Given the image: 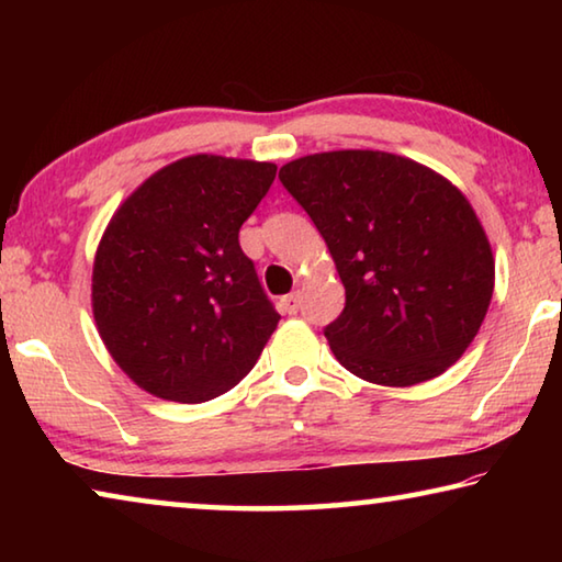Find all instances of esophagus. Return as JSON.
Returning <instances> with one entry per match:
<instances>
[{
    "label": "esophagus",
    "mask_w": 562,
    "mask_h": 562,
    "mask_svg": "<svg viewBox=\"0 0 562 562\" xmlns=\"http://www.w3.org/2000/svg\"><path fill=\"white\" fill-rule=\"evenodd\" d=\"M280 307H282V312H288V315H297V310H300V292H292V294H288V297H282L280 300Z\"/></svg>",
    "instance_id": "34e87169"
}]
</instances>
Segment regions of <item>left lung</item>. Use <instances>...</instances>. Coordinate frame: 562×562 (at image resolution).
<instances>
[{
    "label": "left lung",
    "mask_w": 562,
    "mask_h": 562,
    "mask_svg": "<svg viewBox=\"0 0 562 562\" xmlns=\"http://www.w3.org/2000/svg\"><path fill=\"white\" fill-rule=\"evenodd\" d=\"M337 265L347 304L325 327L364 382L443 374L479 335L496 282L491 243L459 188L412 158L327 150L280 168Z\"/></svg>",
    "instance_id": "1"
}]
</instances>
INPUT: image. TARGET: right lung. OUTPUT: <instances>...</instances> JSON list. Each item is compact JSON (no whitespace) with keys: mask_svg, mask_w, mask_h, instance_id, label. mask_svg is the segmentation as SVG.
<instances>
[{"mask_svg":"<svg viewBox=\"0 0 562 562\" xmlns=\"http://www.w3.org/2000/svg\"><path fill=\"white\" fill-rule=\"evenodd\" d=\"M278 166L198 154L156 170L101 235L91 307L144 392L201 404L250 372L280 315L237 240Z\"/></svg>","mask_w":562,"mask_h":562,"instance_id":"obj_1","label":"right lung"}]
</instances>
